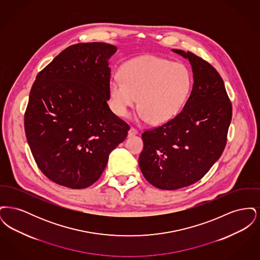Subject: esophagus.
Here are the masks:
<instances>
[{
    "instance_id": "obj_1",
    "label": "esophagus",
    "mask_w": 260,
    "mask_h": 260,
    "mask_svg": "<svg viewBox=\"0 0 260 260\" xmlns=\"http://www.w3.org/2000/svg\"><path fill=\"white\" fill-rule=\"evenodd\" d=\"M138 134V132H137V129H136L135 127H131L129 129H128V133H127V136H136Z\"/></svg>"
}]
</instances>
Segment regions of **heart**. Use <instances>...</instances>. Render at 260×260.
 I'll return each instance as SVG.
<instances>
[{
	"label": "heart",
	"instance_id": "obj_1",
	"mask_svg": "<svg viewBox=\"0 0 260 260\" xmlns=\"http://www.w3.org/2000/svg\"><path fill=\"white\" fill-rule=\"evenodd\" d=\"M191 85V75L183 64L156 55H142L125 62L120 77L112 78V108L118 116L125 117L138 98V119L165 124L182 110Z\"/></svg>",
	"mask_w": 260,
	"mask_h": 260
}]
</instances>
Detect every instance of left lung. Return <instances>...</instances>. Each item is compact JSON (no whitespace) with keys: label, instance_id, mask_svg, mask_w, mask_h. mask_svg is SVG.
I'll return each instance as SVG.
<instances>
[{"label":"left lung","instance_id":"obj_1","mask_svg":"<svg viewBox=\"0 0 260 260\" xmlns=\"http://www.w3.org/2000/svg\"><path fill=\"white\" fill-rule=\"evenodd\" d=\"M187 58L193 88L173 120L142 134L139 168L161 190H176L199 181L219 159L232 119V105L222 78L209 62L190 51L173 50Z\"/></svg>","mask_w":260,"mask_h":260}]
</instances>
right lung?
Instances as JSON below:
<instances>
[{
	"mask_svg": "<svg viewBox=\"0 0 260 260\" xmlns=\"http://www.w3.org/2000/svg\"><path fill=\"white\" fill-rule=\"evenodd\" d=\"M117 48L82 43L61 51L36 77L25 135L39 169L56 184L83 189L99 180L129 126L110 110L108 60Z\"/></svg>",
	"mask_w": 260,
	"mask_h": 260,
	"instance_id": "add662e5",
	"label": "right lung"
}]
</instances>
